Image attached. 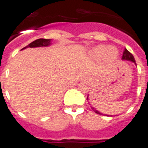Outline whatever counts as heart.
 <instances>
[{
  "instance_id": "heart-1",
  "label": "heart",
  "mask_w": 148,
  "mask_h": 148,
  "mask_svg": "<svg viewBox=\"0 0 148 148\" xmlns=\"http://www.w3.org/2000/svg\"><path fill=\"white\" fill-rule=\"evenodd\" d=\"M96 52L97 53L98 55H104L107 52V48L105 47H99L96 50ZM110 56L113 59H114L117 57V51L114 50H110Z\"/></svg>"
}]
</instances>
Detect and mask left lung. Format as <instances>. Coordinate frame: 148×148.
I'll list each match as a JSON object with an SVG mask.
<instances>
[{
    "instance_id": "1",
    "label": "left lung",
    "mask_w": 148,
    "mask_h": 148,
    "mask_svg": "<svg viewBox=\"0 0 148 148\" xmlns=\"http://www.w3.org/2000/svg\"><path fill=\"white\" fill-rule=\"evenodd\" d=\"M123 60H129V61H131V62H133V63H134V64H136V63H135V60H134V56H133V55L131 54V53L129 51H127V49L125 48V50H124V51H123ZM88 97H87V100H88ZM92 110L94 111L95 113H97V114H101L99 111H97V110H95L93 107H91ZM107 116H109V115H107Z\"/></svg>"
}]
</instances>
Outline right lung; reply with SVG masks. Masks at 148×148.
<instances>
[{
  "instance_id": "1",
  "label": "right lung",
  "mask_w": 148,
  "mask_h": 148,
  "mask_svg": "<svg viewBox=\"0 0 148 148\" xmlns=\"http://www.w3.org/2000/svg\"><path fill=\"white\" fill-rule=\"evenodd\" d=\"M51 44V39H46V38H39L37 40H34L32 42H30L28 46L25 47L23 49L26 48V47H47Z\"/></svg>"
}]
</instances>
